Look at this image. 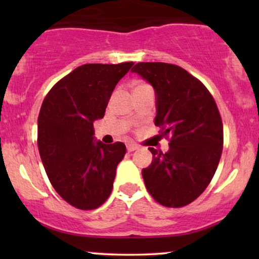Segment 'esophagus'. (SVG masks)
Masks as SVG:
<instances>
[{
    "label": "esophagus",
    "instance_id": "obj_1",
    "mask_svg": "<svg viewBox=\"0 0 259 259\" xmlns=\"http://www.w3.org/2000/svg\"><path fill=\"white\" fill-rule=\"evenodd\" d=\"M138 148H139V146H136V145H133V144L127 145V146H126V150H127V152H133V151L138 150Z\"/></svg>",
    "mask_w": 259,
    "mask_h": 259
}]
</instances>
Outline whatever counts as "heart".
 I'll list each match as a JSON object with an SVG mask.
<instances>
[{"label": "heart", "mask_w": 259, "mask_h": 259, "mask_svg": "<svg viewBox=\"0 0 259 259\" xmlns=\"http://www.w3.org/2000/svg\"><path fill=\"white\" fill-rule=\"evenodd\" d=\"M144 85H146V84H139V85H136L135 88H139V86H144Z\"/></svg>", "instance_id": "heart-1"}]
</instances>
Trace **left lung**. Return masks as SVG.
Listing matches in <instances>:
<instances>
[{"instance_id":"left-lung-1","label":"left lung","mask_w":259,"mask_h":259,"mask_svg":"<svg viewBox=\"0 0 259 259\" xmlns=\"http://www.w3.org/2000/svg\"><path fill=\"white\" fill-rule=\"evenodd\" d=\"M156 91L154 125L169 139V151L148 147L151 165L142 169L150 195L165 207L191 203L209 185L223 151L221 113L210 92L179 65L141 62L133 68Z\"/></svg>"}]
</instances>
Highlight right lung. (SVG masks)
<instances>
[{"label": "right lung", "instance_id": "add662e5", "mask_svg": "<svg viewBox=\"0 0 259 259\" xmlns=\"http://www.w3.org/2000/svg\"><path fill=\"white\" fill-rule=\"evenodd\" d=\"M133 65H80L53 85L41 106L37 146L44 168L57 194L79 209H96L112 192L126 147L95 142L94 121L103 118L115 85Z\"/></svg>", "mask_w": 259, "mask_h": 259}]
</instances>
